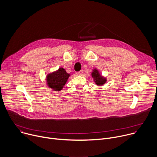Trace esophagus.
Returning <instances> with one entry per match:
<instances>
[{"label": "esophagus", "instance_id": "34e87169", "mask_svg": "<svg viewBox=\"0 0 157 157\" xmlns=\"http://www.w3.org/2000/svg\"><path fill=\"white\" fill-rule=\"evenodd\" d=\"M82 73H83V71H82V70H81L80 71H79V72H78V73H76V75H78V76H81V75H82Z\"/></svg>", "mask_w": 157, "mask_h": 157}]
</instances>
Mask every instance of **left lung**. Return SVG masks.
I'll return each mask as SVG.
<instances>
[{
    "label": "left lung",
    "instance_id": "8db88e82",
    "mask_svg": "<svg viewBox=\"0 0 157 157\" xmlns=\"http://www.w3.org/2000/svg\"><path fill=\"white\" fill-rule=\"evenodd\" d=\"M91 77L93 78L95 84L99 86H103L107 81L106 78L102 76L97 68H94L92 70Z\"/></svg>",
    "mask_w": 157,
    "mask_h": 157
}]
</instances>
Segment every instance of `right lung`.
<instances>
[{"label": "right lung", "mask_w": 157, "mask_h": 157, "mask_svg": "<svg viewBox=\"0 0 157 157\" xmlns=\"http://www.w3.org/2000/svg\"><path fill=\"white\" fill-rule=\"evenodd\" d=\"M71 76L66 70L61 67L58 70L48 73L46 77L47 86L52 90L60 91L66 84L68 78Z\"/></svg>", "instance_id": "1"}]
</instances>
